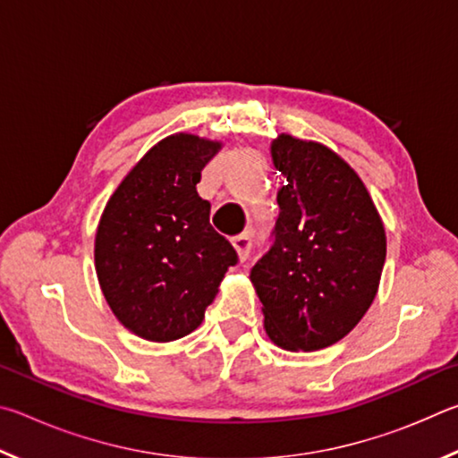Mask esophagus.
<instances>
[{
  "label": "esophagus",
  "mask_w": 458,
  "mask_h": 458,
  "mask_svg": "<svg viewBox=\"0 0 458 458\" xmlns=\"http://www.w3.org/2000/svg\"><path fill=\"white\" fill-rule=\"evenodd\" d=\"M232 246L238 252V260L244 262L248 259V252H250V234H240L234 240H232Z\"/></svg>",
  "instance_id": "34e87169"
}]
</instances>
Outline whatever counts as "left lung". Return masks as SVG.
<instances>
[{"label": "left lung", "instance_id": "left-lung-1", "mask_svg": "<svg viewBox=\"0 0 458 458\" xmlns=\"http://www.w3.org/2000/svg\"><path fill=\"white\" fill-rule=\"evenodd\" d=\"M270 157L286 182L276 193L275 242L250 281L275 345L323 350L374 303L386 260L384 222L361 177L323 143L281 133Z\"/></svg>", "mask_w": 458, "mask_h": 458}]
</instances>
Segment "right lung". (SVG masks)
<instances>
[{
  "mask_svg": "<svg viewBox=\"0 0 458 458\" xmlns=\"http://www.w3.org/2000/svg\"><path fill=\"white\" fill-rule=\"evenodd\" d=\"M222 141L174 133L155 143L108 198L95 268L113 315L141 339L175 341L204 321L236 250L210 226L201 169Z\"/></svg>",
  "mask_w": 458,
  "mask_h": 458,
  "instance_id": "1",
  "label": "right lung"
}]
</instances>
